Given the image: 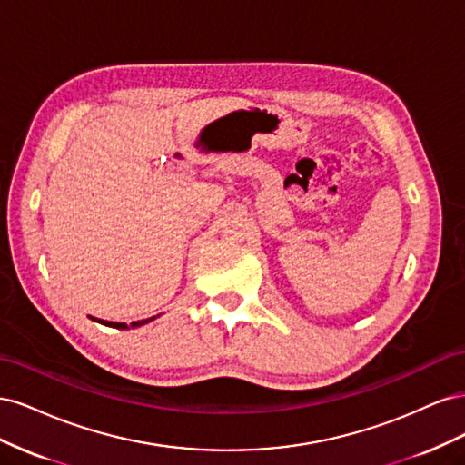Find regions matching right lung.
Wrapping results in <instances>:
<instances>
[{
	"label": "right lung",
	"mask_w": 465,
	"mask_h": 465,
	"mask_svg": "<svg viewBox=\"0 0 465 465\" xmlns=\"http://www.w3.org/2000/svg\"><path fill=\"white\" fill-rule=\"evenodd\" d=\"M94 322H98V323H104V326H110V328H116V330H128V328H139V326H143V323H147V322H153L154 320V316H151V318H147V320H137V322H132L130 326L128 323H124V322H108V320H98V318H93Z\"/></svg>",
	"instance_id": "right-lung-1"
}]
</instances>
